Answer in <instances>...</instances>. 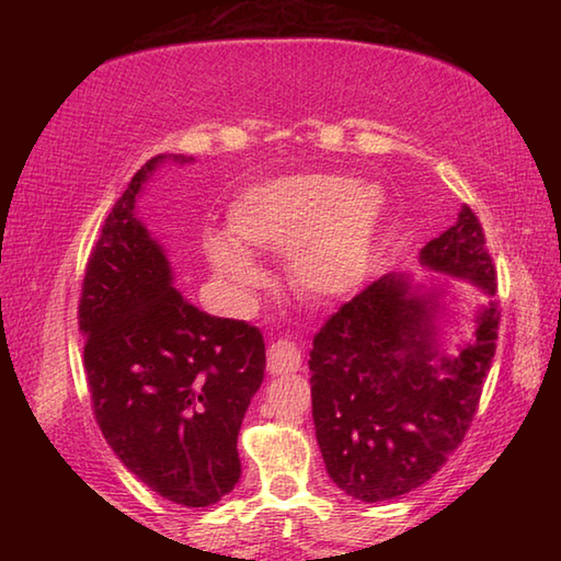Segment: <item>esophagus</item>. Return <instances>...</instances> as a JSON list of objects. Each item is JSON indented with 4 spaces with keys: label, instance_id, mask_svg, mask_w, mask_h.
I'll return each mask as SVG.
<instances>
[{
    "label": "esophagus",
    "instance_id": "obj_1",
    "mask_svg": "<svg viewBox=\"0 0 561 561\" xmlns=\"http://www.w3.org/2000/svg\"><path fill=\"white\" fill-rule=\"evenodd\" d=\"M301 366V351L297 344H291L287 339L274 341V344L267 348V371L272 376H287L299 371Z\"/></svg>",
    "mask_w": 561,
    "mask_h": 561
}]
</instances>
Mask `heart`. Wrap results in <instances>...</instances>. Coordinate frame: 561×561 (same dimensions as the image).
Returning <instances> with one entry per match:
<instances>
[{
	"label": "heart",
	"mask_w": 561,
	"mask_h": 561,
	"mask_svg": "<svg viewBox=\"0 0 561 561\" xmlns=\"http://www.w3.org/2000/svg\"><path fill=\"white\" fill-rule=\"evenodd\" d=\"M383 222L376 185L341 173H294L242 193L227 215V232L207 237L215 272L237 291L264 284L250 254H289L294 284L311 297H344L371 267Z\"/></svg>",
	"instance_id": "obj_1"
}]
</instances>
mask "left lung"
<instances>
[{
  "label": "left lung",
  "mask_w": 561,
  "mask_h": 561,
  "mask_svg": "<svg viewBox=\"0 0 561 561\" xmlns=\"http://www.w3.org/2000/svg\"><path fill=\"white\" fill-rule=\"evenodd\" d=\"M421 262L495 297V264L468 205L423 247ZM435 294H417L405 274H383L317 331L311 415L329 478L351 497L383 502L425 485L470 431L495 358L500 307L480 311L474 339L455 356L435 341Z\"/></svg>",
  "instance_id": "8db88e82"
}]
</instances>
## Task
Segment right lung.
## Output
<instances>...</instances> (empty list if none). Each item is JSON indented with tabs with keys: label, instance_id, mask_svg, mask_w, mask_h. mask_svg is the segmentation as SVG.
<instances>
[{
	"label": "right lung",
	"instance_id": "obj_1",
	"mask_svg": "<svg viewBox=\"0 0 561 561\" xmlns=\"http://www.w3.org/2000/svg\"><path fill=\"white\" fill-rule=\"evenodd\" d=\"M163 160L133 175L91 250L79 299L83 371L93 415L121 462L160 497L207 507L240 480L237 433L267 356L257 327L183 299L163 247L133 215Z\"/></svg>",
	"mask_w": 561,
	"mask_h": 561
}]
</instances>
